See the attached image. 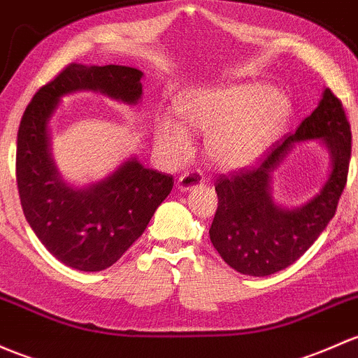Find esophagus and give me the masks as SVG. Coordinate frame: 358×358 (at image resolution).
<instances>
[{
	"label": "esophagus",
	"mask_w": 358,
	"mask_h": 358,
	"mask_svg": "<svg viewBox=\"0 0 358 358\" xmlns=\"http://www.w3.org/2000/svg\"><path fill=\"white\" fill-rule=\"evenodd\" d=\"M202 182H204V176H202L201 171H189L185 173V175L180 176L178 182H176V187L182 192H187L202 185Z\"/></svg>",
	"instance_id": "obj_1"
}]
</instances>
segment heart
I'll return each mask as SVG.
<instances>
[{"mask_svg":"<svg viewBox=\"0 0 358 358\" xmlns=\"http://www.w3.org/2000/svg\"><path fill=\"white\" fill-rule=\"evenodd\" d=\"M178 111L187 127L209 135V159L224 169H242L261 161L287 127L292 103L283 90L257 82L217 85L185 94ZM156 144L173 161L190 149L189 131L169 118L156 125Z\"/></svg>","mask_w":358,"mask_h":358,"instance_id":"heart-1","label":"heart"}]
</instances>
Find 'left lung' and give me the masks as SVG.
I'll return each instance as SVG.
<instances>
[{"label": "left lung", "instance_id": "left-lung-1", "mask_svg": "<svg viewBox=\"0 0 358 358\" xmlns=\"http://www.w3.org/2000/svg\"><path fill=\"white\" fill-rule=\"evenodd\" d=\"M322 140L331 157L329 180L300 208L278 206L270 195L274 169L299 141ZM352 130L341 101L324 89L317 108L295 134L288 135L257 168L221 175L216 182L217 209L209 228L210 242L223 261L248 276H269L288 268L317 240L336 213L347 185Z\"/></svg>", "mask_w": 358, "mask_h": 358}]
</instances>
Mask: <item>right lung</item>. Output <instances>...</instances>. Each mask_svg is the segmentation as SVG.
I'll list each match as a JSON object with an SVG mask.
<instances>
[{
  "instance_id": "right-lung-1",
  "label": "right lung",
  "mask_w": 358,
  "mask_h": 358,
  "mask_svg": "<svg viewBox=\"0 0 358 358\" xmlns=\"http://www.w3.org/2000/svg\"><path fill=\"white\" fill-rule=\"evenodd\" d=\"M141 70L122 65L71 63L41 87L22 116L17 135V187L25 220L58 261L78 271H103L115 264L144 233L150 217L173 189V176L142 166L130 157L106 178L87 187L69 185L50 150L48 125L59 99L94 90L137 104Z\"/></svg>"
}]
</instances>
